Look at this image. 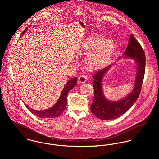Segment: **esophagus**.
Segmentation results:
<instances>
[{
    "mask_svg": "<svg viewBox=\"0 0 159 159\" xmlns=\"http://www.w3.org/2000/svg\"><path fill=\"white\" fill-rule=\"evenodd\" d=\"M87 81H88V78H87V77H86V76H84V75H81V76H80L78 78V83H80V84L85 83Z\"/></svg>",
    "mask_w": 159,
    "mask_h": 159,
    "instance_id": "esophagus-1",
    "label": "esophagus"
}]
</instances>
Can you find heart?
I'll return each mask as SVG.
<instances>
[{
    "mask_svg": "<svg viewBox=\"0 0 159 159\" xmlns=\"http://www.w3.org/2000/svg\"><path fill=\"white\" fill-rule=\"evenodd\" d=\"M80 50L88 53L85 63L91 71H98L106 67L114 54L116 46L113 41L102 35H94L86 39L81 43Z\"/></svg>",
    "mask_w": 159,
    "mask_h": 159,
    "instance_id": "obj_1",
    "label": "heart"
}]
</instances>
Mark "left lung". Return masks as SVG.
<instances>
[{"mask_svg": "<svg viewBox=\"0 0 159 159\" xmlns=\"http://www.w3.org/2000/svg\"><path fill=\"white\" fill-rule=\"evenodd\" d=\"M121 58L133 59L136 63V77L133 91L119 100H110L103 94L102 80L106 73L113 66V64L95 73L92 76L93 78L92 85L94 89V98L91 105V111L100 119L111 120L119 117L132 107L139 95L144 76L146 58L141 46L133 35H130L129 44L123 55L119 57L118 59Z\"/></svg>", "mask_w": 159, "mask_h": 159, "instance_id": "obj_1", "label": "left lung"}]
</instances>
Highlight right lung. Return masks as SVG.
<instances>
[{
  "instance_id": "add662e5",
  "label": "right lung",
  "mask_w": 159,
  "mask_h": 159,
  "mask_svg": "<svg viewBox=\"0 0 159 159\" xmlns=\"http://www.w3.org/2000/svg\"><path fill=\"white\" fill-rule=\"evenodd\" d=\"M27 29L28 27H27L25 29V30L23 32L22 34H24L27 31ZM76 83H77V77H75L68 81L66 83L63 90L62 91V93L58 100L50 108L39 111V110H36L31 108L25 103H24V105L32 113L34 114L35 116H36L38 117H40L42 119H50V118L58 117L65 110L67 103V95L69 93V91L71 90L73 88V87H75L76 85Z\"/></svg>"
}]
</instances>
